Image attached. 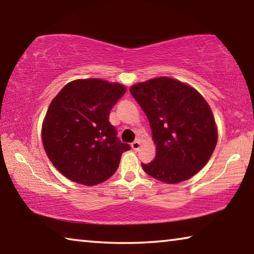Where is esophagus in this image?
Listing matches in <instances>:
<instances>
[{"label": "esophagus", "mask_w": 254, "mask_h": 254, "mask_svg": "<svg viewBox=\"0 0 254 254\" xmlns=\"http://www.w3.org/2000/svg\"><path fill=\"white\" fill-rule=\"evenodd\" d=\"M140 145H141V144H140V141H139V140H135L134 142H132L131 147H132V149H133V150H135V151H136V150H139Z\"/></svg>", "instance_id": "34e87169"}]
</instances>
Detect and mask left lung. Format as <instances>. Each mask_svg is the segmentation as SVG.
Here are the masks:
<instances>
[{
  "instance_id": "obj_1",
  "label": "left lung",
  "mask_w": 254,
  "mask_h": 254,
  "mask_svg": "<svg viewBox=\"0 0 254 254\" xmlns=\"http://www.w3.org/2000/svg\"><path fill=\"white\" fill-rule=\"evenodd\" d=\"M151 127L157 154L141 163L152 178L166 184L185 182L207 163L217 142L210 107L190 86L160 77L130 88Z\"/></svg>"
}]
</instances>
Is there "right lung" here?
I'll list each match as a JSON object with an SVG mask.
<instances>
[{"mask_svg":"<svg viewBox=\"0 0 254 254\" xmlns=\"http://www.w3.org/2000/svg\"><path fill=\"white\" fill-rule=\"evenodd\" d=\"M126 93L120 84L89 78L68 83L47 111L42 142L53 165L85 186L109 179L130 150L110 123V112Z\"/></svg>","mask_w":254,"mask_h":254,"instance_id":"1","label":"right lung"}]
</instances>
